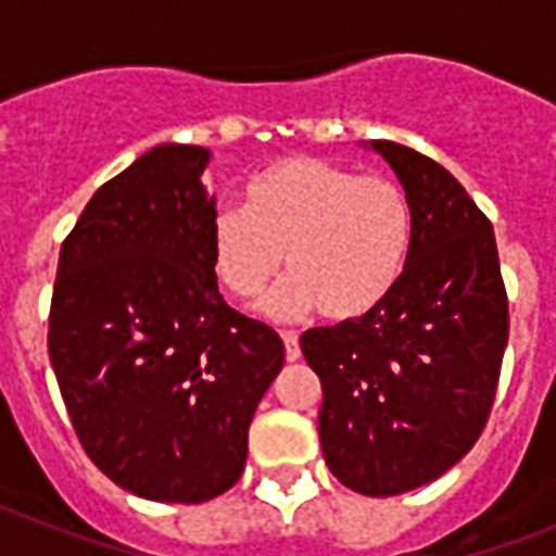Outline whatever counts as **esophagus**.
<instances>
[{"instance_id": "esophagus-1", "label": "esophagus", "mask_w": 556, "mask_h": 556, "mask_svg": "<svg viewBox=\"0 0 556 556\" xmlns=\"http://www.w3.org/2000/svg\"><path fill=\"white\" fill-rule=\"evenodd\" d=\"M282 343H286V361H300V338H296V331H282Z\"/></svg>"}]
</instances>
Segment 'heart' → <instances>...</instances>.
<instances>
[{"mask_svg":"<svg viewBox=\"0 0 556 556\" xmlns=\"http://www.w3.org/2000/svg\"><path fill=\"white\" fill-rule=\"evenodd\" d=\"M413 248V207L387 176L288 155L244 187V207L210 218V253L233 294L253 296L282 265L291 277L262 300L270 317L320 308L355 320L387 300Z\"/></svg>","mask_w":556,"mask_h":556,"instance_id":"b5f03b06","label":"heart"}]
</instances>
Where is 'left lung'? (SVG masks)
I'll return each mask as SVG.
<instances>
[{"mask_svg": "<svg viewBox=\"0 0 556 556\" xmlns=\"http://www.w3.org/2000/svg\"><path fill=\"white\" fill-rule=\"evenodd\" d=\"M378 152L413 207V248L387 300L300 346L323 383L320 447L340 484L397 496L467 456L491 415L508 346V296L493 225L421 152Z\"/></svg>", "mask_w": 556, "mask_h": 556, "instance_id": "left-lung-1", "label": "left lung"}]
</instances>
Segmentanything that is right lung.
I'll return each mask as SVG.
<instances>
[{
	"label": "right lung",
	"instance_id": "right-lung-1",
	"mask_svg": "<svg viewBox=\"0 0 556 556\" xmlns=\"http://www.w3.org/2000/svg\"><path fill=\"white\" fill-rule=\"evenodd\" d=\"M213 152L161 143L100 187L60 251L48 355L89 458L152 502L239 482L286 346L218 294Z\"/></svg>",
	"mask_w": 556,
	"mask_h": 556
}]
</instances>
